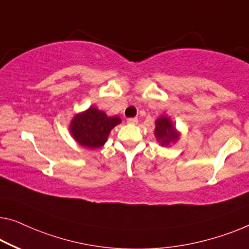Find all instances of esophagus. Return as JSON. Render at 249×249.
Masks as SVG:
<instances>
[{
	"label": "esophagus",
	"instance_id": "obj_1",
	"mask_svg": "<svg viewBox=\"0 0 249 249\" xmlns=\"http://www.w3.org/2000/svg\"><path fill=\"white\" fill-rule=\"evenodd\" d=\"M139 120H137V117H129L127 118V123L129 124H136Z\"/></svg>",
	"mask_w": 249,
	"mask_h": 249
}]
</instances>
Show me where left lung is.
Wrapping results in <instances>:
<instances>
[{"mask_svg":"<svg viewBox=\"0 0 249 249\" xmlns=\"http://www.w3.org/2000/svg\"><path fill=\"white\" fill-rule=\"evenodd\" d=\"M154 134L157 136L159 142H161L162 145L168 146L170 143L174 142L179 137V133L176 131L174 126L172 125L169 117L162 116L158 118L155 122V131Z\"/></svg>","mask_w":249,"mask_h":249,"instance_id":"obj_1","label":"left lung"}]
</instances>
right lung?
<instances>
[{
    "label": "right lung",
    "instance_id": "right-lung-1",
    "mask_svg": "<svg viewBox=\"0 0 249 249\" xmlns=\"http://www.w3.org/2000/svg\"><path fill=\"white\" fill-rule=\"evenodd\" d=\"M121 123L120 117H108L95 107L78 114L70 124L71 134L80 145L88 148L101 147L105 144L109 132Z\"/></svg>",
    "mask_w": 249,
    "mask_h": 249
}]
</instances>
